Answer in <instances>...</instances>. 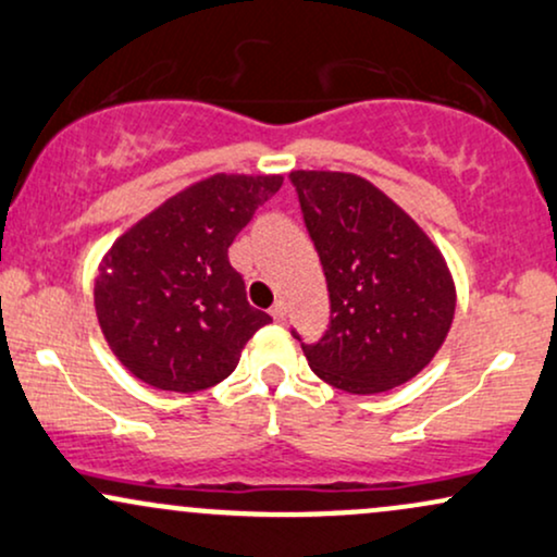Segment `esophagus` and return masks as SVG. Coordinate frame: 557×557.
<instances>
[{"label":"esophagus","mask_w":557,"mask_h":557,"mask_svg":"<svg viewBox=\"0 0 557 557\" xmlns=\"http://www.w3.org/2000/svg\"><path fill=\"white\" fill-rule=\"evenodd\" d=\"M270 313H272L274 321H285V317H287V306L283 304V300H277V304H274V306L270 308Z\"/></svg>","instance_id":"esophagus-1"}]
</instances>
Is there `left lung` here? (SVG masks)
I'll return each mask as SVG.
<instances>
[{"label":"left lung","instance_id":"8db88e82","mask_svg":"<svg viewBox=\"0 0 557 557\" xmlns=\"http://www.w3.org/2000/svg\"><path fill=\"white\" fill-rule=\"evenodd\" d=\"M290 181L332 308L324 337L300 343L311 371L350 394L388 392L418 376L457 308L441 251L371 181L337 171H293Z\"/></svg>","mask_w":557,"mask_h":557}]
</instances>
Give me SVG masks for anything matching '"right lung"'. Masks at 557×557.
I'll return each mask as SVG.
<instances>
[{
  "label": "right lung",
  "instance_id": "1",
  "mask_svg": "<svg viewBox=\"0 0 557 557\" xmlns=\"http://www.w3.org/2000/svg\"><path fill=\"white\" fill-rule=\"evenodd\" d=\"M283 176L218 173L129 227L106 253L96 313L113 355L145 384L191 394L233 373L272 317L249 306L227 249Z\"/></svg>",
  "mask_w": 557,
  "mask_h": 557
}]
</instances>
